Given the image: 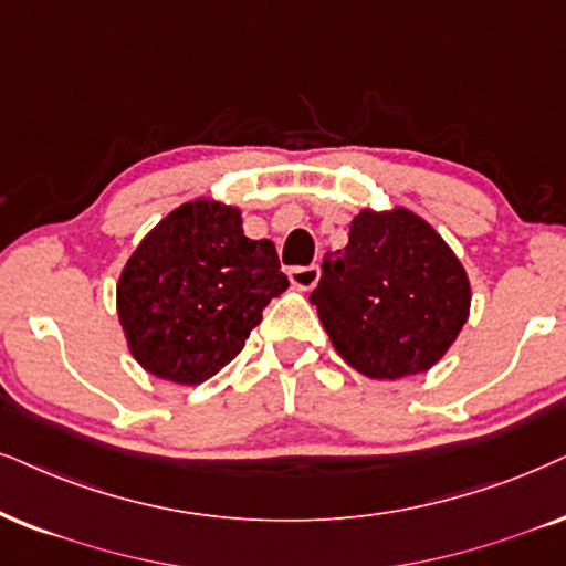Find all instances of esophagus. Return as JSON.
<instances>
[{"instance_id":"34e87169","label":"esophagus","mask_w":566,"mask_h":566,"mask_svg":"<svg viewBox=\"0 0 566 566\" xmlns=\"http://www.w3.org/2000/svg\"><path fill=\"white\" fill-rule=\"evenodd\" d=\"M318 276H321V269L318 266H295V269H290V284L295 290H303V292H311L313 287H316Z\"/></svg>"}]
</instances>
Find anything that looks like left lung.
I'll use <instances>...</instances> for the list:
<instances>
[{"label": "left lung", "instance_id": "left-lung-1", "mask_svg": "<svg viewBox=\"0 0 566 566\" xmlns=\"http://www.w3.org/2000/svg\"><path fill=\"white\" fill-rule=\"evenodd\" d=\"M347 238L345 250L324 255L311 295L334 349L376 381L431 370L470 318L462 261L405 206L360 209Z\"/></svg>", "mask_w": 566, "mask_h": 566}]
</instances>
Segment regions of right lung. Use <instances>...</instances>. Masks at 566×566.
<instances>
[{
	"label": "right lung",
	"mask_w": 566,
	"mask_h": 566,
	"mask_svg": "<svg viewBox=\"0 0 566 566\" xmlns=\"http://www.w3.org/2000/svg\"><path fill=\"white\" fill-rule=\"evenodd\" d=\"M287 287L274 242L245 238L238 206L192 198L133 250L117 316L143 370L196 386L240 355L263 307Z\"/></svg>",
	"instance_id": "add662e5"
}]
</instances>
